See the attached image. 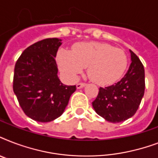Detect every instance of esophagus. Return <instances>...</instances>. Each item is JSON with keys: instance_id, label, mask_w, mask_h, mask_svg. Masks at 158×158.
I'll return each mask as SVG.
<instances>
[{"instance_id": "1", "label": "esophagus", "mask_w": 158, "mask_h": 158, "mask_svg": "<svg viewBox=\"0 0 158 158\" xmlns=\"http://www.w3.org/2000/svg\"><path fill=\"white\" fill-rule=\"evenodd\" d=\"M85 85H86L85 83H78V84H76V87H77V89H81V88L84 87Z\"/></svg>"}]
</instances>
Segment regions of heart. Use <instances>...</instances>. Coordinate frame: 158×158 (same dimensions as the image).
I'll use <instances>...</instances> for the list:
<instances>
[{"label":"heart","instance_id":"obj_1","mask_svg":"<svg viewBox=\"0 0 158 158\" xmlns=\"http://www.w3.org/2000/svg\"><path fill=\"white\" fill-rule=\"evenodd\" d=\"M57 61L62 73L74 79L84 68L88 75L99 85H109L122 76L128 60L125 52L106 43L87 42L74 44L72 51L60 49Z\"/></svg>","mask_w":158,"mask_h":158}]
</instances>
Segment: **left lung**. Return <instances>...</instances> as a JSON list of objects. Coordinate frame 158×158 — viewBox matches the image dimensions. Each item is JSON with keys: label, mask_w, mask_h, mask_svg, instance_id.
Wrapping results in <instances>:
<instances>
[{"label": "left lung", "mask_w": 158, "mask_h": 158, "mask_svg": "<svg viewBox=\"0 0 158 158\" xmlns=\"http://www.w3.org/2000/svg\"><path fill=\"white\" fill-rule=\"evenodd\" d=\"M130 52L132 62L125 76L115 84L100 88L92 103L95 111L109 122L119 123L132 117L144 94V68L139 58Z\"/></svg>", "instance_id": "8db88e82"}]
</instances>
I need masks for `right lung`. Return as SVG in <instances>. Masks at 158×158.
Returning a JSON list of instances; mask_svg holds the SVG:
<instances>
[{"mask_svg": "<svg viewBox=\"0 0 158 158\" xmlns=\"http://www.w3.org/2000/svg\"><path fill=\"white\" fill-rule=\"evenodd\" d=\"M60 39L46 38L23 51L15 66L13 90L28 117L50 122L62 115L76 86L62 84L55 60Z\"/></svg>", "mask_w": 158, "mask_h": 158, "instance_id": "obj_1", "label": "right lung"}]
</instances>
